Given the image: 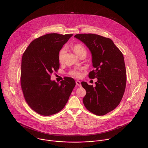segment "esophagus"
<instances>
[{
  "mask_svg": "<svg viewBox=\"0 0 148 148\" xmlns=\"http://www.w3.org/2000/svg\"><path fill=\"white\" fill-rule=\"evenodd\" d=\"M76 85H77L78 86H82V84H81V82L79 80H76Z\"/></svg>",
  "mask_w": 148,
  "mask_h": 148,
  "instance_id": "1",
  "label": "esophagus"
}]
</instances>
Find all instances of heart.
Listing matches in <instances>:
<instances>
[{
  "label": "heart",
  "mask_w": 148,
  "mask_h": 148,
  "mask_svg": "<svg viewBox=\"0 0 148 148\" xmlns=\"http://www.w3.org/2000/svg\"><path fill=\"white\" fill-rule=\"evenodd\" d=\"M72 49L74 52L79 56H80L82 55H86V49L84 45L80 43H77L73 45ZM65 53V48H62L59 52L58 54V60L60 63H62L64 61V54ZM83 70L82 68H75L69 71V74L73 77L79 78L82 76L81 71Z\"/></svg>",
  "instance_id": "obj_1"
}]
</instances>
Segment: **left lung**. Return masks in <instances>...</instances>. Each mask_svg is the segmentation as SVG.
<instances>
[{"mask_svg":"<svg viewBox=\"0 0 148 148\" xmlns=\"http://www.w3.org/2000/svg\"><path fill=\"white\" fill-rule=\"evenodd\" d=\"M74 37L89 49L95 69L88 76L97 79L95 87L82 82L86 92L84 105L95 114L105 115L119 105L125 92L127 72L123 55L109 38L93 34H76Z\"/></svg>","mask_w":148,"mask_h":148,"instance_id":"1","label":"left lung"}]
</instances>
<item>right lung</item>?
<instances>
[{
    "label": "right lung",
    "instance_id": "obj_1",
    "mask_svg": "<svg viewBox=\"0 0 148 148\" xmlns=\"http://www.w3.org/2000/svg\"><path fill=\"white\" fill-rule=\"evenodd\" d=\"M72 34H48L29 44L21 59V84L25 101L35 112L48 116L59 112L76 85L65 77L60 84L51 75L59 69L58 54Z\"/></svg>",
    "mask_w": 148,
    "mask_h": 148
}]
</instances>
